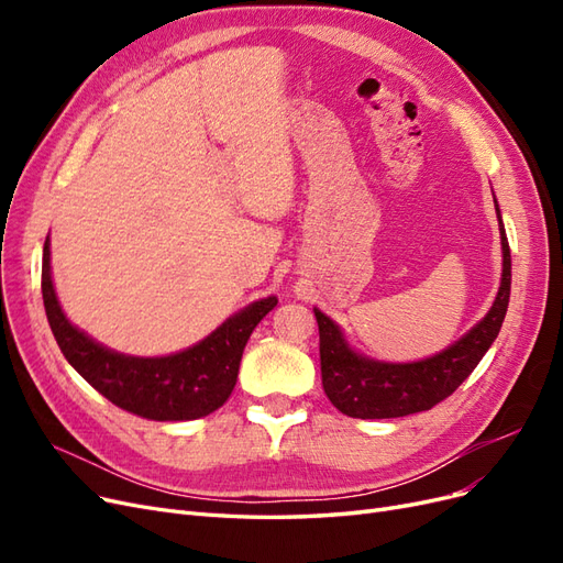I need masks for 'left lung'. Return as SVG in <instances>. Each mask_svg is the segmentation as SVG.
Returning a JSON list of instances; mask_svg holds the SVG:
<instances>
[{"label":"left lung","instance_id":"left-lung-1","mask_svg":"<svg viewBox=\"0 0 563 563\" xmlns=\"http://www.w3.org/2000/svg\"><path fill=\"white\" fill-rule=\"evenodd\" d=\"M496 201V197H493ZM500 242H503V279L498 296L488 314L463 338L430 360L411 364H387L356 354L338 329V323L314 308L319 323V356L321 385L340 413L362 420L401 418L451 397L465 378L482 362V356L498 338L509 305L512 286V258L505 236V225L496 201Z\"/></svg>","mask_w":563,"mask_h":563}]
</instances>
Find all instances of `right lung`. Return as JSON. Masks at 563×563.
Here are the masks:
<instances>
[{
	"label": "right lung",
	"mask_w": 563,
	"mask_h": 563,
	"mask_svg": "<svg viewBox=\"0 0 563 563\" xmlns=\"http://www.w3.org/2000/svg\"><path fill=\"white\" fill-rule=\"evenodd\" d=\"M48 236L42 255V296L48 327L65 360L100 395L147 420H197L213 413L232 395L244 347L258 321L275 310L277 298L251 302L201 340L168 356H131L108 350L60 310L51 282Z\"/></svg>",
	"instance_id": "obj_1"
}]
</instances>
